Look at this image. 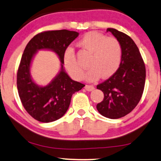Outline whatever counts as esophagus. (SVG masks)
<instances>
[{"label": "esophagus", "mask_w": 161, "mask_h": 161, "mask_svg": "<svg viewBox=\"0 0 161 161\" xmlns=\"http://www.w3.org/2000/svg\"><path fill=\"white\" fill-rule=\"evenodd\" d=\"M85 89H86L87 91H92L95 89V86H93V85L88 84V85H86V86H85Z\"/></svg>", "instance_id": "esophagus-1"}]
</instances>
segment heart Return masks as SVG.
I'll return each instance as SVG.
<instances>
[{
	"label": "heart",
	"instance_id": "1",
	"mask_svg": "<svg viewBox=\"0 0 161 161\" xmlns=\"http://www.w3.org/2000/svg\"><path fill=\"white\" fill-rule=\"evenodd\" d=\"M77 45L84 51L91 53L88 62L90 69L86 74L88 80H96L101 76L102 78H108L119 68L122 48L116 38L107 37L97 32H90L79 40ZM63 59L65 68L73 78H84V68L77 60L72 47L65 49Z\"/></svg>",
	"mask_w": 161,
	"mask_h": 161
}]
</instances>
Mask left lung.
<instances>
[{"mask_svg":"<svg viewBox=\"0 0 161 161\" xmlns=\"http://www.w3.org/2000/svg\"><path fill=\"white\" fill-rule=\"evenodd\" d=\"M119 41L122 48L119 68L108 80L97 85L104 93V99L96 105L102 116L119 119L128 114L141 99L146 81V66L140 51L125 33L108 28Z\"/></svg>","mask_w":161,"mask_h":161,"instance_id":"obj_1","label":"left lung"}]
</instances>
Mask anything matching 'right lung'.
<instances>
[{
  "label": "right lung",
  "mask_w": 161,
  "mask_h": 161,
  "mask_svg": "<svg viewBox=\"0 0 161 161\" xmlns=\"http://www.w3.org/2000/svg\"><path fill=\"white\" fill-rule=\"evenodd\" d=\"M79 33L67 30L39 33L27 43L17 71V88L19 98L28 114L41 122H51L61 118L68 110L72 95L85 85L71 80L63 69V53ZM40 49L55 51L62 64L58 75L47 86H37L29 75L33 55Z\"/></svg>",
  "instance_id": "right-lung-1"
}]
</instances>
